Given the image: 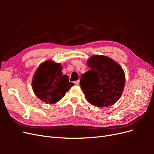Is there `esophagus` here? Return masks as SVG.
<instances>
[{"label":"esophagus","instance_id":"1","mask_svg":"<svg viewBox=\"0 0 154 154\" xmlns=\"http://www.w3.org/2000/svg\"><path fill=\"white\" fill-rule=\"evenodd\" d=\"M79 83H80V80H77L76 82H74V84L75 85H79Z\"/></svg>","mask_w":154,"mask_h":154}]
</instances>
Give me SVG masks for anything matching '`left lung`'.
<instances>
[{
  "instance_id": "1",
  "label": "left lung",
  "mask_w": 154,
  "mask_h": 154,
  "mask_svg": "<svg viewBox=\"0 0 154 154\" xmlns=\"http://www.w3.org/2000/svg\"><path fill=\"white\" fill-rule=\"evenodd\" d=\"M91 70L81 76L80 85L85 98L98 107H106L117 102L125 85L123 69L112 58L93 55L87 60Z\"/></svg>"
}]
</instances>
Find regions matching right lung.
<instances>
[{"instance_id":"right-lung-1","label":"right lung","mask_w":154,"mask_h":154,"mask_svg":"<svg viewBox=\"0 0 154 154\" xmlns=\"http://www.w3.org/2000/svg\"><path fill=\"white\" fill-rule=\"evenodd\" d=\"M62 65L51 60L42 63L35 71L32 88L35 95L44 103L53 104L62 99L74 85L69 76L63 75Z\"/></svg>"}]
</instances>
